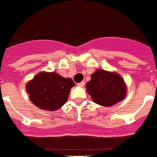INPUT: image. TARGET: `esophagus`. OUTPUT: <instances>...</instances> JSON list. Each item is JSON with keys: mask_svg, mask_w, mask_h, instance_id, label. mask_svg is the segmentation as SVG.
Masks as SVG:
<instances>
[{"mask_svg": "<svg viewBox=\"0 0 157 157\" xmlns=\"http://www.w3.org/2000/svg\"><path fill=\"white\" fill-rule=\"evenodd\" d=\"M84 84H85V82H84V81H83V82H81V83H78V86H79V87H83V86H84Z\"/></svg>", "mask_w": 157, "mask_h": 157, "instance_id": "obj_1", "label": "esophagus"}]
</instances>
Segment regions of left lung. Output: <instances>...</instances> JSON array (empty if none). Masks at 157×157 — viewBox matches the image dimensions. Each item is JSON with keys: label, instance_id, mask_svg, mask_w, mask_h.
<instances>
[{"label": "left lung", "instance_id": "8db88e82", "mask_svg": "<svg viewBox=\"0 0 157 157\" xmlns=\"http://www.w3.org/2000/svg\"><path fill=\"white\" fill-rule=\"evenodd\" d=\"M87 91L94 102L101 106L111 107L124 98L126 85L117 74L98 69L88 82Z\"/></svg>", "mask_w": 157, "mask_h": 157}]
</instances>
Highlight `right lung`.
I'll return each mask as SVG.
<instances>
[{"label":"right lung","mask_w":157,"mask_h":157,"mask_svg":"<svg viewBox=\"0 0 157 157\" xmlns=\"http://www.w3.org/2000/svg\"><path fill=\"white\" fill-rule=\"evenodd\" d=\"M71 78H66L56 73L42 72L26 85L29 99L43 110L55 111L67 102L72 87Z\"/></svg>","instance_id":"obj_1"}]
</instances>
